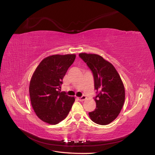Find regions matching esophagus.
<instances>
[{
	"label": "esophagus",
	"mask_w": 155,
	"mask_h": 155,
	"mask_svg": "<svg viewBox=\"0 0 155 155\" xmlns=\"http://www.w3.org/2000/svg\"><path fill=\"white\" fill-rule=\"evenodd\" d=\"M86 99H87V97H86V96H83L82 97H78V100L79 101H85Z\"/></svg>",
	"instance_id": "1"
}]
</instances>
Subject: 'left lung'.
Segmentation results:
<instances>
[{"label":"left lung","instance_id":"1","mask_svg":"<svg viewBox=\"0 0 155 155\" xmlns=\"http://www.w3.org/2000/svg\"><path fill=\"white\" fill-rule=\"evenodd\" d=\"M93 73L94 87L98 91L95 97L96 108L88 112L94 122L105 125L113 121L122 109L125 92L118 72L110 62L95 54H79Z\"/></svg>","mask_w":155,"mask_h":155}]
</instances>
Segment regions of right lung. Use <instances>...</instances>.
Segmentation results:
<instances>
[{
  "mask_svg": "<svg viewBox=\"0 0 155 155\" xmlns=\"http://www.w3.org/2000/svg\"><path fill=\"white\" fill-rule=\"evenodd\" d=\"M76 54H56L41 61L30 79L29 92L31 106L44 122L55 125L66 118L74 97L61 92V85Z\"/></svg>",
  "mask_w": 155,
  "mask_h": 155,
  "instance_id": "right-lung-1",
  "label": "right lung"
}]
</instances>
